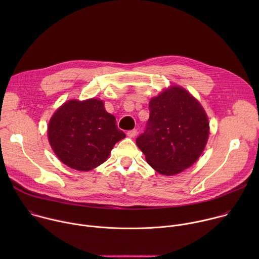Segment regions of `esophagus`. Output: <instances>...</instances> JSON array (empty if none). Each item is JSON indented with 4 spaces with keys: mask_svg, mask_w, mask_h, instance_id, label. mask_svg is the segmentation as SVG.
<instances>
[{
    "mask_svg": "<svg viewBox=\"0 0 259 259\" xmlns=\"http://www.w3.org/2000/svg\"><path fill=\"white\" fill-rule=\"evenodd\" d=\"M136 134H137V130L136 129H133V130H129L128 132H127V136L128 137H135L136 136Z\"/></svg>",
    "mask_w": 259,
    "mask_h": 259,
    "instance_id": "esophagus-1",
    "label": "esophagus"
}]
</instances>
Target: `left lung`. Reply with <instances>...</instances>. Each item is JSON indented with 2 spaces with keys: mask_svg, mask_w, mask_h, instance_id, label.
<instances>
[{
  "mask_svg": "<svg viewBox=\"0 0 259 259\" xmlns=\"http://www.w3.org/2000/svg\"><path fill=\"white\" fill-rule=\"evenodd\" d=\"M150 119L136 144L157 172L171 176L191 167L202 155L209 122L200 102L179 86L151 99Z\"/></svg>",
  "mask_w": 259,
  "mask_h": 259,
  "instance_id": "left-lung-1",
  "label": "left lung"
}]
</instances>
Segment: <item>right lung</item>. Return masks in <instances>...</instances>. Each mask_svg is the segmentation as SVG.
Returning <instances> with one entry per match:
<instances>
[{
	"label": "right lung",
	"instance_id": "1",
	"mask_svg": "<svg viewBox=\"0 0 259 259\" xmlns=\"http://www.w3.org/2000/svg\"><path fill=\"white\" fill-rule=\"evenodd\" d=\"M125 137L116 118L95 98L64 102L48 125V139L55 155L79 171L92 170L105 162L115 144Z\"/></svg>",
	"mask_w": 259,
	"mask_h": 259
}]
</instances>
